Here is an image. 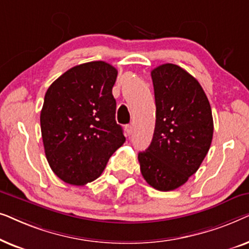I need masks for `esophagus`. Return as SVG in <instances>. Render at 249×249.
I'll list each match as a JSON object with an SVG mask.
<instances>
[{"label":"esophagus","instance_id":"34e87169","mask_svg":"<svg viewBox=\"0 0 249 249\" xmlns=\"http://www.w3.org/2000/svg\"><path fill=\"white\" fill-rule=\"evenodd\" d=\"M124 131L128 136H130L132 134V125L131 124H125L124 125Z\"/></svg>","mask_w":249,"mask_h":249}]
</instances>
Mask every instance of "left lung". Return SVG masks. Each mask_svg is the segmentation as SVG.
I'll return each instance as SVG.
<instances>
[{
  "mask_svg": "<svg viewBox=\"0 0 249 249\" xmlns=\"http://www.w3.org/2000/svg\"><path fill=\"white\" fill-rule=\"evenodd\" d=\"M151 74L155 129L138 161L146 182L169 192L187 182L202 164L212 142L213 117L202 86L182 68L165 63Z\"/></svg>",
  "mask_w": 249,
  "mask_h": 249,
  "instance_id": "obj_1",
  "label": "left lung"
}]
</instances>
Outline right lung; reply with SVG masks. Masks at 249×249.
Here are the masks:
<instances>
[{"mask_svg": "<svg viewBox=\"0 0 249 249\" xmlns=\"http://www.w3.org/2000/svg\"><path fill=\"white\" fill-rule=\"evenodd\" d=\"M118 71L104 61L79 64L51 85L40 111L47 162L64 182L83 186L104 171L125 142L115 121Z\"/></svg>", "mask_w": 249, "mask_h": 249, "instance_id": "1", "label": "right lung"}]
</instances>
